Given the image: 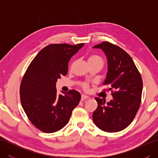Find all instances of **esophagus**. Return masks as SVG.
<instances>
[{
  "mask_svg": "<svg viewBox=\"0 0 158 158\" xmlns=\"http://www.w3.org/2000/svg\"><path fill=\"white\" fill-rule=\"evenodd\" d=\"M89 98V97L87 95H85V94H82L81 95V100H86V99H88Z\"/></svg>",
  "mask_w": 158,
  "mask_h": 158,
  "instance_id": "34e87169",
  "label": "esophagus"
}]
</instances>
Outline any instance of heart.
<instances>
[{
  "instance_id": "heart-1",
  "label": "heart",
  "mask_w": 158,
  "mask_h": 158,
  "mask_svg": "<svg viewBox=\"0 0 158 158\" xmlns=\"http://www.w3.org/2000/svg\"><path fill=\"white\" fill-rule=\"evenodd\" d=\"M88 62H98V63H100L101 64L103 65V60L102 58L100 57V56L98 55H96V54H93V55H91L88 58ZM83 88L86 89L87 88V85L85 84V83H83V84H82Z\"/></svg>"
}]
</instances>
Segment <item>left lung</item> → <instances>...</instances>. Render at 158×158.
<instances>
[{
	"instance_id": "1",
	"label": "left lung",
	"mask_w": 158,
	"mask_h": 158,
	"mask_svg": "<svg viewBox=\"0 0 158 158\" xmlns=\"http://www.w3.org/2000/svg\"><path fill=\"white\" fill-rule=\"evenodd\" d=\"M94 48L101 49L106 55L108 70L103 85L113 89V98L106 102L95 98L98 107L93 113V121L105 132H119L132 123L139 109L142 77L130 56L119 47L105 41Z\"/></svg>"
}]
</instances>
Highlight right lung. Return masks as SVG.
Returning <instances> with one entry per match:
<instances>
[{
    "instance_id": "1",
    "label": "right lung",
    "mask_w": 158,
    "mask_h": 158,
    "mask_svg": "<svg viewBox=\"0 0 158 158\" xmlns=\"http://www.w3.org/2000/svg\"><path fill=\"white\" fill-rule=\"evenodd\" d=\"M84 45L52 44L40 51L23 75L19 94L22 106L36 127L46 133L61 130L69 122L81 94L70 90L57 94L58 79L66 75L71 57Z\"/></svg>"
}]
</instances>
